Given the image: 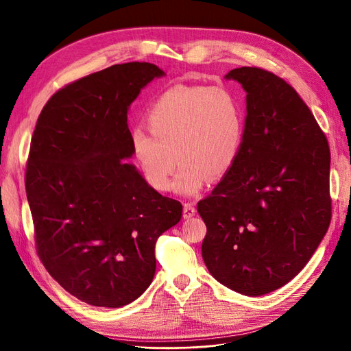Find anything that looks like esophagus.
Instances as JSON below:
<instances>
[{
    "mask_svg": "<svg viewBox=\"0 0 351 351\" xmlns=\"http://www.w3.org/2000/svg\"><path fill=\"white\" fill-rule=\"evenodd\" d=\"M195 212H196V208L192 204H185L184 205V218L185 219L192 218L195 215Z\"/></svg>",
    "mask_w": 351,
    "mask_h": 351,
    "instance_id": "1",
    "label": "esophagus"
}]
</instances>
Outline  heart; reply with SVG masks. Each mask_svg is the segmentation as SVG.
Here are the masks:
<instances>
[{"label":"heart","instance_id":"obj_1","mask_svg":"<svg viewBox=\"0 0 351 351\" xmlns=\"http://www.w3.org/2000/svg\"><path fill=\"white\" fill-rule=\"evenodd\" d=\"M146 121L149 130L134 129L130 143L147 184L169 191L178 155L173 186L189 196L232 169L245 130L241 103L225 87L167 90L150 106Z\"/></svg>","mask_w":351,"mask_h":351}]
</instances>
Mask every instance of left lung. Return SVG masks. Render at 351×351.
I'll return each mask as SVG.
<instances>
[{"mask_svg":"<svg viewBox=\"0 0 351 351\" xmlns=\"http://www.w3.org/2000/svg\"><path fill=\"white\" fill-rule=\"evenodd\" d=\"M247 91L239 156L197 202L202 258L212 277L243 295L274 291L306 267L331 221L330 147L308 106L278 75L234 69Z\"/></svg>","mask_w":351,"mask_h":351,"instance_id":"8db88e82","label":"left lung"}]
</instances>
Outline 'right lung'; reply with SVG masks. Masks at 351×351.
Listing matches in <instances>:
<instances>
[{"mask_svg": "<svg viewBox=\"0 0 351 351\" xmlns=\"http://www.w3.org/2000/svg\"><path fill=\"white\" fill-rule=\"evenodd\" d=\"M165 73L114 64L54 93L29 145L25 192L36 248L71 295L119 308L139 298L156 271L158 238L182 218L179 201L147 185L133 165L128 110Z\"/></svg>", "mask_w": 351, "mask_h": 351, "instance_id": "add662e5", "label": "right lung"}]
</instances>
